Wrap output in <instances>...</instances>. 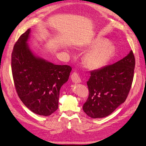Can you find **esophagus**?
Returning a JSON list of instances; mask_svg holds the SVG:
<instances>
[{"instance_id":"obj_1","label":"esophagus","mask_w":146,"mask_h":146,"mask_svg":"<svg viewBox=\"0 0 146 146\" xmlns=\"http://www.w3.org/2000/svg\"><path fill=\"white\" fill-rule=\"evenodd\" d=\"M71 78L72 82L74 83H80L81 82V78L79 76L78 73L77 72H73L71 75Z\"/></svg>"}]
</instances>
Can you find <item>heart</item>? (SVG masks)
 Instances as JSON below:
<instances>
[{
    "label": "heart",
    "mask_w": 146,
    "mask_h": 146,
    "mask_svg": "<svg viewBox=\"0 0 146 146\" xmlns=\"http://www.w3.org/2000/svg\"><path fill=\"white\" fill-rule=\"evenodd\" d=\"M107 43L104 39H97L92 42V47L97 48L88 51L85 54L84 63L86 66L91 69H98L104 66L109 61L113 56L114 48Z\"/></svg>",
    "instance_id": "b5f03b06"
}]
</instances>
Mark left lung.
Masks as SVG:
<instances>
[{
  "label": "left lung",
  "mask_w": 146,
  "mask_h": 146,
  "mask_svg": "<svg viewBox=\"0 0 146 146\" xmlns=\"http://www.w3.org/2000/svg\"><path fill=\"white\" fill-rule=\"evenodd\" d=\"M135 61L133 51L115 63L90 71L88 97L85 113L94 119L109 115L125 101L134 78Z\"/></svg>",
  "instance_id": "obj_1"
}]
</instances>
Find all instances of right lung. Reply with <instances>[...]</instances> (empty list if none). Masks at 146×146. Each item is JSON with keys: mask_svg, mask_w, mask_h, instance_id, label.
<instances>
[{"mask_svg": "<svg viewBox=\"0 0 146 146\" xmlns=\"http://www.w3.org/2000/svg\"><path fill=\"white\" fill-rule=\"evenodd\" d=\"M30 29L14 46L11 68L15 90L26 107L40 115L58 109L60 90L70 76L69 65H56L35 56L26 43Z\"/></svg>", "mask_w": 146, "mask_h": 146, "instance_id": "right-lung-1", "label": "right lung"}]
</instances>
